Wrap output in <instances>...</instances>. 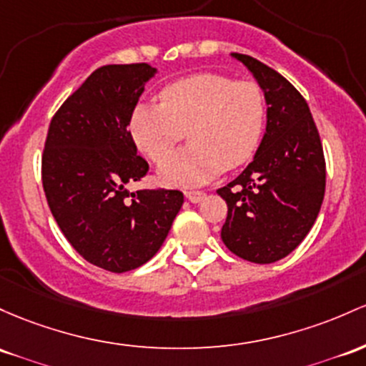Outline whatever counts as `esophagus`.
<instances>
[{
    "label": "esophagus",
    "instance_id": "34e87169",
    "mask_svg": "<svg viewBox=\"0 0 366 366\" xmlns=\"http://www.w3.org/2000/svg\"><path fill=\"white\" fill-rule=\"evenodd\" d=\"M204 192L203 191H186V198L189 199L191 203H199L204 198Z\"/></svg>",
    "mask_w": 366,
    "mask_h": 366
}]
</instances>
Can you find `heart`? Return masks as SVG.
I'll return each instance as SVG.
<instances>
[{
	"label": "heart",
	"mask_w": 366,
	"mask_h": 366,
	"mask_svg": "<svg viewBox=\"0 0 366 366\" xmlns=\"http://www.w3.org/2000/svg\"><path fill=\"white\" fill-rule=\"evenodd\" d=\"M156 102L130 114V135L147 158L162 163L185 134L192 144L164 162L159 175L172 186H202L227 168L254 158L264 134L267 100L254 79L198 72L168 83Z\"/></svg>",
	"instance_id": "b5f03b06"
}]
</instances>
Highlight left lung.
<instances>
[{"mask_svg":"<svg viewBox=\"0 0 366 366\" xmlns=\"http://www.w3.org/2000/svg\"><path fill=\"white\" fill-rule=\"evenodd\" d=\"M267 100V127L254 162L217 194L227 203L220 238L234 255L271 264L295 250L320 214L327 184L323 146L306 99L259 60L232 54Z\"/></svg>","mask_w":366,"mask_h":366,"instance_id":"1","label":"left lung"}]
</instances>
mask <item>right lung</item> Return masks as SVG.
<instances>
[{
	"instance_id": "right-lung-1",
	"label": "right lung",
	"mask_w": 366,
	"mask_h": 366,
	"mask_svg": "<svg viewBox=\"0 0 366 366\" xmlns=\"http://www.w3.org/2000/svg\"><path fill=\"white\" fill-rule=\"evenodd\" d=\"M149 64L95 69L51 118L41 156L48 207L71 247L94 266L127 272L159 250L184 203L177 189L127 191L149 164L128 130Z\"/></svg>"
}]
</instances>
